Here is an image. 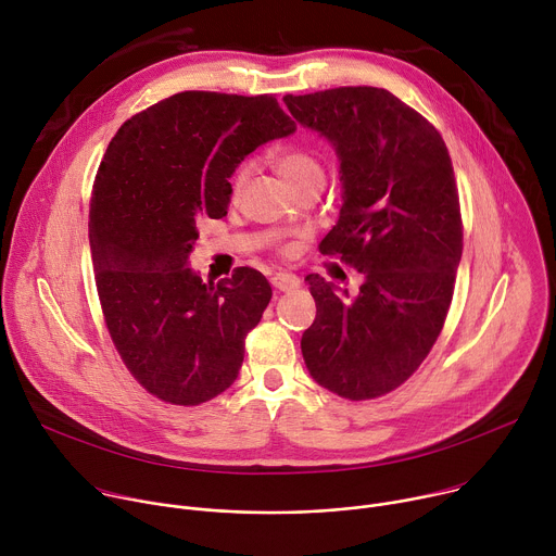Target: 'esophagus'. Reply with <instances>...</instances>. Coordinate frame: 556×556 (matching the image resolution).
I'll return each instance as SVG.
<instances>
[{
  "label": "esophagus",
  "instance_id": "obj_1",
  "mask_svg": "<svg viewBox=\"0 0 556 556\" xmlns=\"http://www.w3.org/2000/svg\"><path fill=\"white\" fill-rule=\"evenodd\" d=\"M270 283H273V288L279 290V292H290V290L299 288V279H296L294 275H288V273L275 275V277L270 279Z\"/></svg>",
  "mask_w": 556,
  "mask_h": 556
}]
</instances>
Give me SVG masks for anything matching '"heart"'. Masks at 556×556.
Wrapping results in <instances>:
<instances>
[{
	"instance_id": "b5f03b06",
	"label": "heart",
	"mask_w": 556,
	"mask_h": 556,
	"mask_svg": "<svg viewBox=\"0 0 556 556\" xmlns=\"http://www.w3.org/2000/svg\"><path fill=\"white\" fill-rule=\"evenodd\" d=\"M275 165H277L279 174L288 180V185L294 189H301L303 185H309V182H324V178H326V169H324L319 153L312 149H305V147L279 149L275 153ZM251 174H253V163H244V165H240V169L235 172V176L230 180L232 200L240 198Z\"/></svg>"
}]
</instances>
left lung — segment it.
<instances>
[{
  "mask_svg": "<svg viewBox=\"0 0 556 556\" xmlns=\"http://www.w3.org/2000/svg\"><path fill=\"white\" fill-rule=\"evenodd\" d=\"M341 161L343 206L319 251L363 275L356 296L307 275L316 319L301 337L309 376L348 401L401 387L438 341L462 257V215L440 131L382 88L283 97Z\"/></svg>",
  "mask_w": 556,
  "mask_h": 556,
  "instance_id": "1",
  "label": "left lung"
}]
</instances>
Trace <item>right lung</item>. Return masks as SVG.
<instances>
[{"label": "right lung", "mask_w": 556, "mask_h": 556, "mask_svg": "<svg viewBox=\"0 0 556 556\" xmlns=\"http://www.w3.org/2000/svg\"><path fill=\"white\" fill-rule=\"evenodd\" d=\"M294 129L273 94L191 90L131 116L103 155L88 224L103 319L163 403L202 405L240 374L273 288L249 266L204 283L187 262L200 219L226 215L237 165Z\"/></svg>", "instance_id": "add662e5"}]
</instances>
